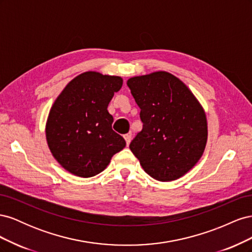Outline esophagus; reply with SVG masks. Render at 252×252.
Returning a JSON list of instances; mask_svg holds the SVG:
<instances>
[{
	"label": "esophagus",
	"instance_id": "34e87169",
	"mask_svg": "<svg viewBox=\"0 0 252 252\" xmlns=\"http://www.w3.org/2000/svg\"><path fill=\"white\" fill-rule=\"evenodd\" d=\"M131 138H132V134H131V132H129V133H127V134H125V135H124V139H125L126 143H127V145L130 144V142H131Z\"/></svg>",
	"mask_w": 252,
	"mask_h": 252
}]
</instances>
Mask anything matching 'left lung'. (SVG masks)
<instances>
[{
    "label": "left lung",
    "mask_w": 252,
    "mask_h": 252,
    "mask_svg": "<svg viewBox=\"0 0 252 252\" xmlns=\"http://www.w3.org/2000/svg\"><path fill=\"white\" fill-rule=\"evenodd\" d=\"M127 86L143 123L129 148L155 180L183 177L199 162L207 143L202 105L184 83L166 71L130 78Z\"/></svg>",
    "instance_id": "8db88e82"
}]
</instances>
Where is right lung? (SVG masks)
<instances>
[{
  "instance_id": "add662e5",
  "label": "right lung",
  "mask_w": 252,
  "mask_h": 252,
  "mask_svg": "<svg viewBox=\"0 0 252 252\" xmlns=\"http://www.w3.org/2000/svg\"><path fill=\"white\" fill-rule=\"evenodd\" d=\"M123 79L86 71L67 84L49 111L46 140L64 169L81 178L102 172L126 142L112 130L107 107Z\"/></svg>"
}]
</instances>
